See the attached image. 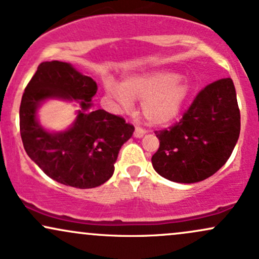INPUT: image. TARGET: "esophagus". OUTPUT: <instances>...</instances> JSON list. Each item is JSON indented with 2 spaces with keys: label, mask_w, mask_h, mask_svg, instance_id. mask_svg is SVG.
<instances>
[{
  "label": "esophagus",
  "mask_w": 259,
  "mask_h": 259,
  "mask_svg": "<svg viewBox=\"0 0 259 259\" xmlns=\"http://www.w3.org/2000/svg\"><path fill=\"white\" fill-rule=\"evenodd\" d=\"M145 134H146V132H145V130L142 129V127L136 126L135 127V132H134V136H135V138L140 139V138H142V136H144Z\"/></svg>",
  "instance_id": "1"
}]
</instances>
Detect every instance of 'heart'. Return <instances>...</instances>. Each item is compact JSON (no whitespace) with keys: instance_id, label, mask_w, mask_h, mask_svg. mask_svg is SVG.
I'll list each match as a JSON object with an SVG mask.
<instances>
[{"instance_id":"1","label":"heart","mask_w":259,"mask_h":259,"mask_svg":"<svg viewBox=\"0 0 259 259\" xmlns=\"http://www.w3.org/2000/svg\"><path fill=\"white\" fill-rule=\"evenodd\" d=\"M105 89L121 108L127 109L133 106V101H141V114L151 125L173 121L190 95L187 80L165 69L130 74L120 85L108 78Z\"/></svg>"}]
</instances>
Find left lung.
<instances>
[{"label": "left lung", "mask_w": 259, "mask_h": 259, "mask_svg": "<svg viewBox=\"0 0 259 259\" xmlns=\"http://www.w3.org/2000/svg\"><path fill=\"white\" fill-rule=\"evenodd\" d=\"M154 134L159 148L152 156V165L160 177L181 184L212 177L227 163L240 135L233 80L207 85L179 123Z\"/></svg>", "instance_id": "8db88e82"}]
</instances>
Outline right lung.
Listing matches in <instances>:
<instances>
[{
	"label": "right lung",
	"instance_id": "add662e5",
	"mask_svg": "<svg viewBox=\"0 0 259 259\" xmlns=\"http://www.w3.org/2000/svg\"><path fill=\"white\" fill-rule=\"evenodd\" d=\"M97 84L65 62L38 65L23 94L19 109L20 136L25 152L45 174L63 185L92 189L113 175L114 163L134 126L118 115L92 108ZM50 98L78 100L80 109L69 130L47 132L36 112Z\"/></svg>",
	"mask_w": 259,
	"mask_h": 259
}]
</instances>
